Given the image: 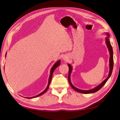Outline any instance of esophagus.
<instances>
[{
  "label": "esophagus",
  "mask_w": 120,
  "mask_h": 120,
  "mask_svg": "<svg viewBox=\"0 0 120 120\" xmlns=\"http://www.w3.org/2000/svg\"><path fill=\"white\" fill-rule=\"evenodd\" d=\"M63 60H64V61H68V60H69L68 56H63Z\"/></svg>",
  "instance_id": "obj_1"
}]
</instances>
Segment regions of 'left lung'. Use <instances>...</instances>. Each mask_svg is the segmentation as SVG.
I'll return each instance as SVG.
<instances>
[{"mask_svg":"<svg viewBox=\"0 0 120 120\" xmlns=\"http://www.w3.org/2000/svg\"><path fill=\"white\" fill-rule=\"evenodd\" d=\"M106 34L107 35V37L106 38V43L107 46V48L109 49V51L110 52V59H109V67H110V71L109 72V75H108V77L105 79V80L101 82V83L99 85H98L95 88H94L93 89L91 90H82L79 89L77 88H75V86H74L71 82V75L72 71V67L71 66L70 64H68V65L69 68V72H68V80L69 82V83L71 86V88L75 90V91H77L79 93H82V94H91V93H94L97 91H98L100 89H101L102 87L104 86L105 83H106L107 81L111 77V75L112 73V69H113V66H114V60H113V50H112V46L111 45V43L110 41V39H109V37H110V34L109 33H106Z\"/></svg>","mask_w":120,"mask_h":120,"instance_id":"left-lung-1","label":"left lung"}]
</instances>
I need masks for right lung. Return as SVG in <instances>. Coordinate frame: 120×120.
Returning a JSON list of instances; mask_svg holds the SVG:
<instances>
[{
  "label": "right lung",
  "instance_id": "1",
  "mask_svg": "<svg viewBox=\"0 0 120 120\" xmlns=\"http://www.w3.org/2000/svg\"><path fill=\"white\" fill-rule=\"evenodd\" d=\"M6 55V54H5V56ZM60 60H57L56 62L54 64H53V66H52V68L51 70H50V75H49V82H48V86H47V87L46 88V89L43 90V91L42 92H41V93H40L39 94H38V95L35 96L34 97H26V98H27V99H32V98H36V97H39L40 96H41L42 95H43V94H45L46 91L47 90H48L49 88V85H50V82H51L52 81V74L53 73V71H54L55 70V69L57 67H59L60 65Z\"/></svg>",
  "mask_w": 120,
  "mask_h": 120
}]
</instances>
